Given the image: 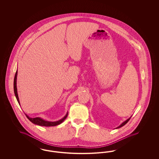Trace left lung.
Listing matches in <instances>:
<instances>
[{
    "mask_svg": "<svg viewBox=\"0 0 159 159\" xmlns=\"http://www.w3.org/2000/svg\"><path fill=\"white\" fill-rule=\"evenodd\" d=\"M130 118H129V119H128V120H126V121H124V122H123V123H121V125H120V126H118V127H117V128H121V127H122V126H124V125H126V123H128V122L129 120H130Z\"/></svg>",
    "mask_w": 159,
    "mask_h": 159,
    "instance_id": "1",
    "label": "left lung"
}]
</instances>
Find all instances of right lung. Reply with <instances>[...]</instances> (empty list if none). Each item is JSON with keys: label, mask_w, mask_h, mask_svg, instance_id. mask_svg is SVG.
<instances>
[{"label": "right lung", "mask_w": 159, "mask_h": 159, "mask_svg": "<svg viewBox=\"0 0 159 159\" xmlns=\"http://www.w3.org/2000/svg\"><path fill=\"white\" fill-rule=\"evenodd\" d=\"M16 76H17V71H16V73L15 75V77H14V93H15V97L16 98V99L20 104V101L18 99V93H17V89H16ZM26 117L28 118V119L31 121L32 123H33L34 124L38 125L39 126H57L61 124L62 121H64L67 117L68 113L65 116V117L64 118H62V119H61L60 120L57 121H45L44 120H43L42 119L40 118V117H35V118H30L29 117L27 114Z\"/></svg>", "instance_id": "add662e5"}]
</instances>
